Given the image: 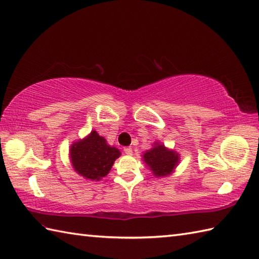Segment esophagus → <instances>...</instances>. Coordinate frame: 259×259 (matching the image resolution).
<instances>
[{
	"label": "esophagus",
	"mask_w": 259,
	"mask_h": 259,
	"mask_svg": "<svg viewBox=\"0 0 259 259\" xmlns=\"http://www.w3.org/2000/svg\"><path fill=\"white\" fill-rule=\"evenodd\" d=\"M123 150H124V153L125 154H128V155H133V147H124L123 148Z\"/></svg>",
	"instance_id": "1"
}]
</instances>
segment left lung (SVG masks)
I'll list each match as a JSON object with an SVG mask.
<instances>
[{
	"instance_id": "8db88e82",
	"label": "left lung",
	"mask_w": 259,
	"mask_h": 259,
	"mask_svg": "<svg viewBox=\"0 0 259 259\" xmlns=\"http://www.w3.org/2000/svg\"><path fill=\"white\" fill-rule=\"evenodd\" d=\"M180 154L169 149L159 141H155L150 149L143 154V161L156 177L169 176L180 164Z\"/></svg>"
}]
</instances>
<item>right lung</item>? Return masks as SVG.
<instances>
[{
    "label": "right lung",
    "instance_id": "add662e5",
    "mask_svg": "<svg viewBox=\"0 0 259 259\" xmlns=\"http://www.w3.org/2000/svg\"><path fill=\"white\" fill-rule=\"evenodd\" d=\"M121 151L108 145L104 137L95 130L83 139L74 141L69 149V159L76 173L85 180L101 181L109 174Z\"/></svg>",
    "mask_w": 259,
    "mask_h": 259
}]
</instances>
